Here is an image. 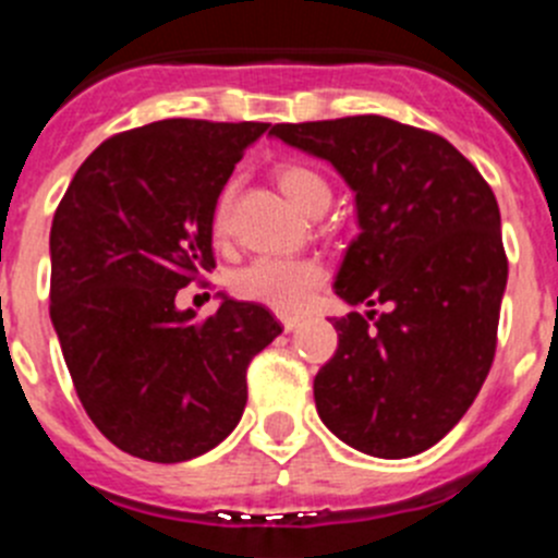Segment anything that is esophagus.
Segmentation results:
<instances>
[{"label": "esophagus", "mask_w": 558, "mask_h": 558, "mask_svg": "<svg viewBox=\"0 0 558 558\" xmlns=\"http://www.w3.org/2000/svg\"><path fill=\"white\" fill-rule=\"evenodd\" d=\"M280 325H283V330H286V332L296 330V327H300V316L283 314V316H280Z\"/></svg>", "instance_id": "obj_1"}]
</instances>
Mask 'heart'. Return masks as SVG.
Instances as JSON below:
<instances>
[{"label": "heart", "instance_id": "b5f03b06", "mask_svg": "<svg viewBox=\"0 0 558 558\" xmlns=\"http://www.w3.org/2000/svg\"><path fill=\"white\" fill-rule=\"evenodd\" d=\"M278 186L303 215H314L322 203H330V186L308 165L286 161L275 170ZM233 186H226L215 206L211 228L217 236L228 231V211H231ZM325 280V269L314 258H255L231 275V289L242 300H253L267 308L289 314L300 311L311 300L319 283Z\"/></svg>", "mask_w": 558, "mask_h": 558}]
</instances>
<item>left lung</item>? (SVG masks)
<instances>
[{
  "label": "left lung",
  "mask_w": 558,
  "mask_h": 558,
  "mask_svg": "<svg viewBox=\"0 0 558 558\" xmlns=\"http://www.w3.org/2000/svg\"><path fill=\"white\" fill-rule=\"evenodd\" d=\"M269 134L330 161L355 192L361 233L332 286L343 303L385 305L332 319L319 418L363 454H421L468 413L496 355L509 272L496 195L449 140L383 114Z\"/></svg>",
  "instance_id": "left-lung-1"
}]
</instances>
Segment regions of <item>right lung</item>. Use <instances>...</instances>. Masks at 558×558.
I'll return each mask as SVG.
<instances>
[{"label":"right lung","instance_id":"right-lung-1","mask_svg":"<svg viewBox=\"0 0 558 558\" xmlns=\"http://www.w3.org/2000/svg\"><path fill=\"white\" fill-rule=\"evenodd\" d=\"M269 123L170 118L114 134L76 170L51 222V325L82 408L109 444L184 462L222 444L247 366L283 332L220 294L195 322L179 289L215 269L211 217L233 165Z\"/></svg>","mask_w":558,"mask_h":558}]
</instances>
